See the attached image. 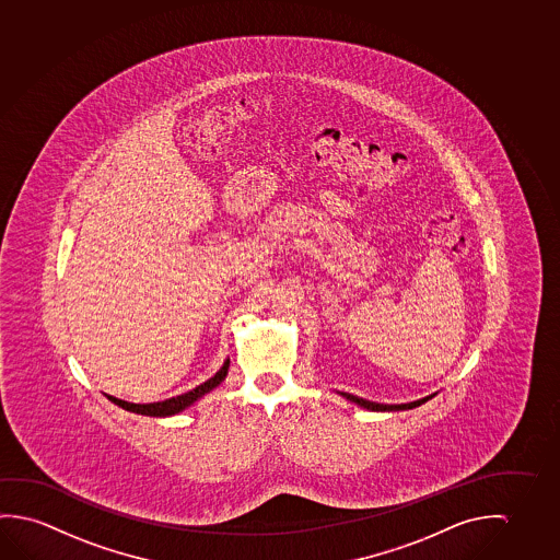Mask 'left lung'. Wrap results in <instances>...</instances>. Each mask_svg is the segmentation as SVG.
<instances>
[{
    "label": "left lung",
    "instance_id": "8db88e82",
    "mask_svg": "<svg viewBox=\"0 0 560 560\" xmlns=\"http://www.w3.org/2000/svg\"><path fill=\"white\" fill-rule=\"evenodd\" d=\"M338 395H342L345 399L350 400V402H354L358 407H362V409L375 410V412H389V410H409L417 409L420 405H424L427 400L435 397L438 393H432V395H428L424 399L412 400V402H400V405H383V402H373V400H365L362 397H355V395H350V393H342V390H338Z\"/></svg>",
    "mask_w": 560,
    "mask_h": 560
}]
</instances>
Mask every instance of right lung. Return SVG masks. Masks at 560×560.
I'll use <instances>...</instances> for the list:
<instances>
[{
  "label": "right lung",
  "mask_w": 560,
  "mask_h": 560,
  "mask_svg": "<svg viewBox=\"0 0 560 560\" xmlns=\"http://www.w3.org/2000/svg\"><path fill=\"white\" fill-rule=\"evenodd\" d=\"M228 370H230V360H225L222 368H220V372H215V375H212L208 382L200 383L195 389L183 393V395H178V397H171V399L160 400V402L136 405V402H128V400L116 399V397H110V395H107V399L118 405L120 409L130 410V412H136V415H145V417H173V415H178L180 410L188 409L190 405H195L196 400L202 399L206 393L215 389V387L225 380Z\"/></svg>",
  "instance_id": "add662e5"
}]
</instances>
